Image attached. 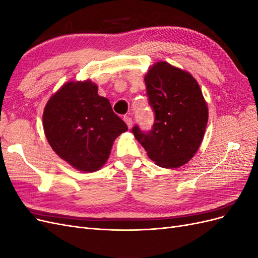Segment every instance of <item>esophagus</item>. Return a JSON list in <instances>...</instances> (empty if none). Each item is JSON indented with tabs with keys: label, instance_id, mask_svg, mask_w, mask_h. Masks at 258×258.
Returning <instances> with one entry per match:
<instances>
[{
	"label": "esophagus",
	"instance_id": "obj_1",
	"mask_svg": "<svg viewBox=\"0 0 258 258\" xmlns=\"http://www.w3.org/2000/svg\"><path fill=\"white\" fill-rule=\"evenodd\" d=\"M123 120H124V122L127 123L128 128H131V127H132V118H131V117H129V116H123Z\"/></svg>",
	"mask_w": 258,
	"mask_h": 258
}]
</instances>
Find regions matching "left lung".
I'll return each instance as SVG.
<instances>
[{"label": "left lung", "instance_id": "8db88e82", "mask_svg": "<svg viewBox=\"0 0 258 258\" xmlns=\"http://www.w3.org/2000/svg\"><path fill=\"white\" fill-rule=\"evenodd\" d=\"M154 124L131 129L147 156L162 168L181 167L196 154L208 123V106L194 77L167 62L154 64L145 76Z\"/></svg>", "mask_w": 258, "mask_h": 258}]
</instances>
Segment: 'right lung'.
<instances>
[{
  "label": "right lung",
  "mask_w": 258,
  "mask_h": 258,
  "mask_svg": "<svg viewBox=\"0 0 258 258\" xmlns=\"http://www.w3.org/2000/svg\"><path fill=\"white\" fill-rule=\"evenodd\" d=\"M45 136L52 150L85 172L102 167L114 140L128 127L110 101L90 81L69 82L48 100L43 114Z\"/></svg>",
  "instance_id": "add662e5"
}]
</instances>
